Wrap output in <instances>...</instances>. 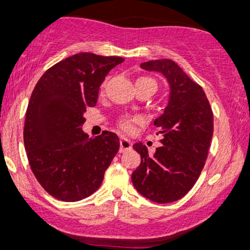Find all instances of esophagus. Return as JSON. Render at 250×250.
I'll list each match as a JSON object with an SVG mask.
<instances>
[{
  "label": "esophagus",
  "instance_id": "esophagus-1",
  "mask_svg": "<svg viewBox=\"0 0 250 250\" xmlns=\"http://www.w3.org/2000/svg\"><path fill=\"white\" fill-rule=\"evenodd\" d=\"M132 147V143L126 138L122 137L120 138V152H126V150L131 149Z\"/></svg>",
  "mask_w": 250,
  "mask_h": 250
}]
</instances>
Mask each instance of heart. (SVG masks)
<instances>
[{"label":"heart","mask_w":250,"mask_h":250,"mask_svg":"<svg viewBox=\"0 0 250 250\" xmlns=\"http://www.w3.org/2000/svg\"><path fill=\"white\" fill-rule=\"evenodd\" d=\"M140 83H147V84L153 85L154 89L156 90V82L154 81L153 79L147 78V76H143V78H139L137 80V81H135V84H140ZM105 84H106L105 81H104L101 84V88H100L101 94H103V92H104V89H105ZM139 122H140V118H138V117L124 116V117H122V118H119L118 126H119V128H122V130L126 132V133H131V132L133 131L135 123H139Z\"/></svg>","instance_id":"1"}]
</instances>
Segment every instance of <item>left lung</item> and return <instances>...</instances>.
Returning <instances> with one entry per match:
<instances>
[{"mask_svg": "<svg viewBox=\"0 0 250 250\" xmlns=\"http://www.w3.org/2000/svg\"><path fill=\"white\" fill-rule=\"evenodd\" d=\"M140 67L165 75L170 98L154 122L161 147L149 155L143 144L133 145L141 163L132 172V183L144 197L166 204L186 196L198 180L213 135V112L203 88L172 60H150Z\"/></svg>", "mask_w": 250, "mask_h": 250, "instance_id": "8db88e82", "label": "left lung"}]
</instances>
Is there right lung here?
Instances as JSON below:
<instances>
[{
    "label": "right lung",
    "mask_w": 250,
    "mask_h": 250,
    "mask_svg": "<svg viewBox=\"0 0 250 250\" xmlns=\"http://www.w3.org/2000/svg\"><path fill=\"white\" fill-rule=\"evenodd\" d=\"M124 59L78 53L42 74L31 94L24 123V146L39 184L54 198L78 202L101 187L119 149V138L104 131L89 138L83 113L97 103L106 74Z\"/></svg>",
    "instance_id": "right-lung-1"
}]
</instances>
